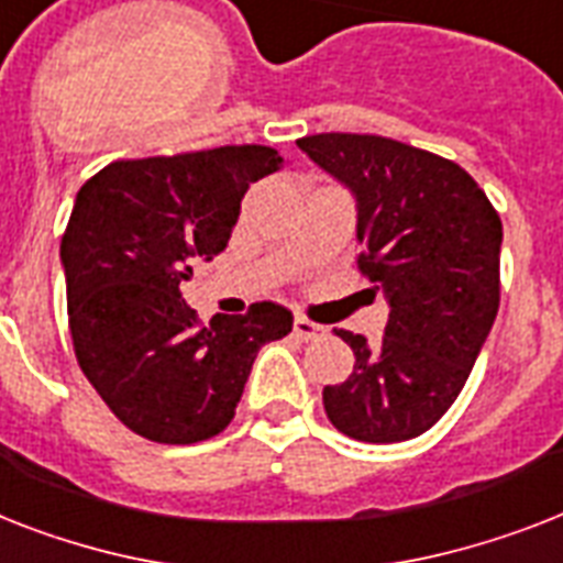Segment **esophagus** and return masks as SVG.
<instances>
[{"label":"esophagus","mask_w":563,"mask_h":563,"mask_svg":"<svg viewBox=\"0 0 563 563\" xmlns=\"http://www.w3.org/2000/svg\"><path fill=\"white\" fill-rule=\"evenodd\" d=\"M323 332L327 329L321 327V323L309 321V318H303V314H297L295 318V335L303 338V341H318V338H323Z\"/></svg>","instance_id":"1"}]
</instances>
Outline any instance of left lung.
<instances>
[{
  "label": "left lung",
  "instance_id": "1",
  "mask_svg": "<svg viewBox=\"0 0 563 563\" xmlns=\"http://www.w3.org/2000/svg\"><path fill=\"white\" fill-rule=\"evenodd\" d=\"M355 196L358 268L390 303L385 338L335 329L353 346L346 382L323 410L358 442H405L440 422L468 382L500 306L504 225L460 164L382 135L297 141Z\"/></svg>",
  "mask_w": 563,
  "mask_h": 563
}]
</instances>
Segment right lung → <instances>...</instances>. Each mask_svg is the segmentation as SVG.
Instances as JSON below:
<instances>
[{"instance_id":"add662e5","label":"right lung","mask_w":563,"mask_h":563,"mask_svg":"<svg viewBox=\"0 0 563 563\" xmlns=\"http://www.w3.org/2000/svg\"><path fill=\"white\" fill-rule=\"evenodd\" d=\"M280 167L277 150L240 144L115 162L80 187L59 242L77 364L144 440L225 431L260 346L291 332L272 300L199 323L181 297L196 263L225 251L245 190Z\"/></svg>"}]
</instances>
